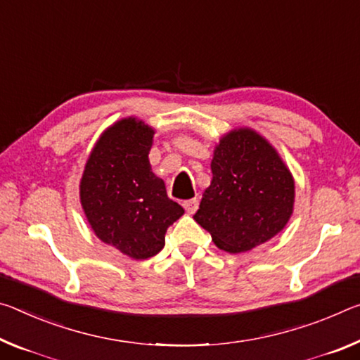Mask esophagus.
<instances>
[{"mask_svg": "<svg viewBox=\"0 0 360 360\" xmlns=\"http://www.w3.org/2000/svg\"><path fill=\"white\" fill-rule=\"evenodd\" d=\"M198 204H199L198 198H193V199H188V201L184 202V207H185L188 214H194V212H196V209H198Z\"/></svg>", "mask_w": 360, "mask_h": 360, "instance_id": "34e87169", "label": "esophagus"}]
</instances>
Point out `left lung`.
Instances as JSON below:
<instances>
[{
    "label": "left lung",
    "instance_id": "1",
    "mask_svg": "<svg viewBox=\"0 0 360 360\" xmlns=\"http://www.w3.org/2000/svg\"><path fill=\"white\" fill-rule=\"evenodd\" d=\"M212 181L193 219L229 253L252 250L281 233L293 212L295 181L278 151L249 127L220 139Z\"/></svg>",
    "mask_w": 360,
    "mask_h": 360
}]
</instances>
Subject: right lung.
<instances>
[{
    "label": "right lung",
    "mask_w": 360,
    "mask_h": 360,
    "mask_svg": "<svg viewBox=\"0 0 360 360\" xmlns=\"http://www.w3.org/2000/svg\"><path fill=\"white\" fill-rule=\"evenodd\" d=\"M155 131L137 117L115 122L97 140L79 184L82 210L97 238L145 260L166 244V231L185 214L151 172Z\"/></svg>",
    "instance_id": "obj_1"
}]
</instances>
